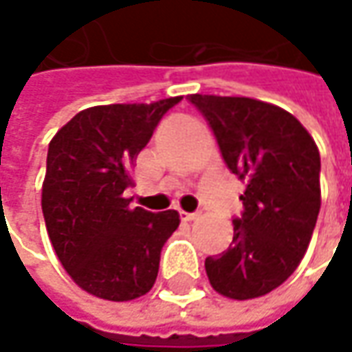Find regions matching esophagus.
<instances>
[{
	"instance_id": "obj_1",
	"label": "esophagus",
	"mask_w": 352,
	"mask_h": 352,
	"mask_svg": "<svg viewBox=\"0 0 352 352\" xmlns=\"http://www.w3.org/2000/svg\"><path fill=\"white\" fill-rule=\"evenodd\" d=\"M179 216H181L183 220L190 222V220H197V218L200 216V212H185V210H181V212H179Z\"/></svg>"
}]
</instances>
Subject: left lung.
<instances>
[{
	"label": "left lung",
	"mask_w": 352,
	"mask_h": 352,
	"mask_svg": "<svg viewBox=\"0 0 352 352\" xmlns=\"http://www.w3.org/2000/svg\"><path fill=\"white\" fill-rule=\"evenodd\" d=\"M188 101L206 118L228 169L245 183L230 248L204 261L208 280L234 300L269 294L296 271L318 222V146L280 107L199 93Z\"/></svg>",
	"instance_id": "left-lung-1"
}]
</instances>
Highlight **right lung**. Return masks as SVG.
Returning a JSON list of instances; mask_svg holds the SVG:
<instances>
[{
  "label": "right lung",
  "mask_w": 352,
  "mask_h": 352,
  "mask_svg": "<svg viewBox=\"0 0 352 352\" xmlns=\"http://www.w3.org/2000/svg\"><path fill=\"white\" fill-rule=\"evenodd\" d=\"M183 97L157 103L101 104L62 126L48 146L43 214L56 255L93 296L126 302L157 278L177 210L130 208V171L164 115Z\"/></svg>",
  "instance_id": "1"
}]
</instances>
